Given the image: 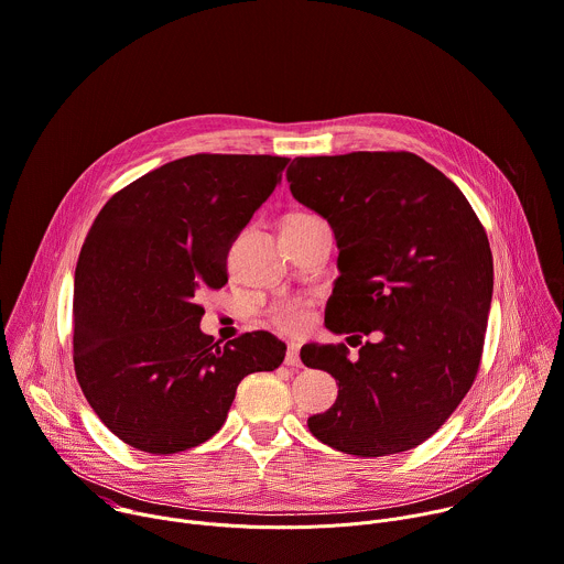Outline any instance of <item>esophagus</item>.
Wrapping results in <instances>:
<instances>
[{"label": "esophagus", "instance_id": "obj_1", "mask_svg": "<svg viewBox=\"0 0 564 564\" xmlns=\"http://www.w3.org/2000/svg\"><path fill=\"white\" fill-rule=\"evenodd\" d=\"M285 365H290V367H301V356H299V345H296V343H290V345H288Z\"/></svg>", "mask_w": 564, "mask_h": 564}]
</instances>
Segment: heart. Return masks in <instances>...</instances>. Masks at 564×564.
<instances>
[{"instance_id": "1", "label": "heart", "mask_w": 564, "mask_h": 564, "mask_svg": "<svg viewBox=\"0 0 564 564\" xmlns=\"http://www.w3.org/2000/svg\"><path fill=\"white\" fill-rule=\"evenodd\" d=\"M290 219H307V215H292L288 217L285 221ZM272 321L274 325L281 329V332H288V334H299L301 329L307 327L310 323V307L305 301L301 299H290V301H283L281 305H276L272 310Z\"/></svg>"}]
</instances>
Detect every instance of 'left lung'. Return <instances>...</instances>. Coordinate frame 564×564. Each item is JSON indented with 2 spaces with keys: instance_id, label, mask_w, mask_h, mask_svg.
Here are the masks:
<instances>
[{
  "instance_id": "obj_1",
  "label": "left lung",
  "mask_w": 564,
  "mask_h": 564,
  "mask_svg": "<svg viewBox=\"0 0 564 564\" xmlns=\"http://www.w3.org/2000/svg\"><path fill=\"white\" fill-rule=\"evenodd\" d=\"M285 178L338 246L325 327L373 336L356 360L343 345L301 349L338 386L307 427L362 458L408 452L476 379L494 292L487 235L456 183L412 152L296 156Z\"/></svg>"
}]
</instances>
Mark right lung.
I'll return each instance as SVG.
<instances>
[{"label": "right lung", "instance_id": "1", "mask_svg": "<svg viewBox=\"0 0 564 564\" xmlns=\"http://www.w3.org/2000/svg\"><path fill=\"white\" fill-rule=\"evenodd\" d=\"M288 161L183 156L97 215L75 270V371L95 414L130 447L165 456L206 443L248 373L283 362L285 343L270 332L213 343L197 294L226 285L228 250Z\"/></svg>", "mask_w": 564, "mask_h": 564}]
</instances>
